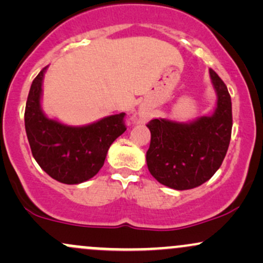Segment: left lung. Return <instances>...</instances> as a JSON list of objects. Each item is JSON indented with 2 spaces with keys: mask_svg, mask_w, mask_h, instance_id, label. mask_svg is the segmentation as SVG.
I'll list each match as a JSON object with an SVG mask.
<instances>
[{
  "mask_svg": "<svg viewBox=\"0 0 263 263\" xmlns=\"http://www.w3.org/2000/svg\"><path fill=\"white\" fill-rule=\"evenodd\" d=\"M211 81L218 95L215 112L190 123L151 120V144L146 161L159 183L177 190L193 189L209 180L224 161L231 138V98L213 69Z\"/></svg>",
  "mask_w": 263,
  "mask_h": 263,
  "instance_id": "left-lung-1",
  "label": "left lung"
}]
</instances>
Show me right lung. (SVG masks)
I'll list each match as a JSON object with an SVG mask.
<instances>
[{
    "label": "right lung",
    "mask_w": 263,
    "mask_h": 263,
    "mask_svg": "<svg viewBox=\"0 0 263 263\" xmlns=\"http://www.w3.org/2000/svg\"><path fill=\"white\" fill-rule=\"evenodd\" d=\"M45 70L42 69L33 80L26 104L25 126L32 155L53 179L64 184L86 182L98 174L112 142L126 131V114L104 117L81 127L48 119L41 108Z\"/></svg>",
    "instance_id": "1"
}]
</instances>
